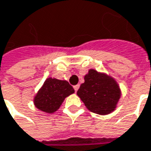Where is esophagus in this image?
I'll return each mask as SVG.
<instances>
[{"mask_svg":"<svg viewBox=\"0 0 151 151\" xmlns=\"http://www.w3.org/2000/svg\"><path fill=\"white\" fill-rule=\"evenodd\" d=\"M79 87H80V85H79V84L75 85V86H74V89H75V91H76H76L78 90V88H79Z\"/></svg>","mask_w":151,"mask_h":151,"instance_id":"esophagus-1","label":"esophagus"}]
</instances>
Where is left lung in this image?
<instances>
[{"label":"left lung","mask_w":151,"mask_h":151,"mask_svg":"<svg viewBox=\"0 0 151 151\" xmlns=\"http://www.w3.org/2000/svg\"><path fill=\"white\" fill-rule=\"evenodd\" d=\"M76 94L89 111L104 116L116 109L121 89L112 76L91 68Z\"/></svg>","instance_id":"8db88e82"}]
</instances>
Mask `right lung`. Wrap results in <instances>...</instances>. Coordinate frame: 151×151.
Returning <instances> with one entry per match:
<instances>
[{"mask_svg": "<svg viewBox=\"0 0 151 151\" xmlns=\"http://www.w3.org/2000/svg\"><path fill=\"white\" fill-rule=\"evenodd\" d=\"M73 93V87L67 81L48 77L35 96L34 104L39 110L52 114L57 111L64 99Z\"/></svg>", "mask_w": 151, "mask_h": 151, "instance_id": "add662e5", "label": "right lung"}]
</instances>
